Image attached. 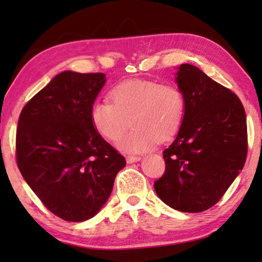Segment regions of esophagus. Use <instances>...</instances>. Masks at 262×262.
<instances>
[{"instance_id": "obj_1", "label": "esophagus", "mask_w": 262, "mask_h": 262, "mask_svg": "<svg viewBox=\"0 0 262 262\" xmlns=\"http://www.w3.org/2000/svg\"><path fill=\"white\" fill-rule=\"evenodd\" d=\"M138 161H141V157H139V156H134V155L126 156V162L127 163H135V162H138Z\"/></svg>"}]
</instances>
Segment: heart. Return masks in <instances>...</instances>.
<instances>
[{
  "label": "heart",
  "mask_w": 262,
  "mask_h": 262,
  "mask_svg": "<svg viewBox=\"0 0 262 262\" xmlns=\"http://www.w3.org/2000/svg\"><path fill=\"white\" fill-rule=\"evenodd\" d=\"M110 99L111 102L98 100L93 103L92 124L100 136L117 142L131 123V131L118 142V148L131 154L148 151L156 141L173 139L184 123L187 107L184 92L178 85L146 80L114 85Z\"/></svg>",
  "instance_id": "obj_1"
}]
</instances>
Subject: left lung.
Here are the masks:
<instances>
[{
    "mask_svg": "<svg viewBox=\"0 0 262 262\" xmlns=\"http://www.w3.org/2000/svg\"><path fill=\"white\" fill-rule=\"evenodd\" d=\"M175 81L186 96V116L163 151L166 170L154 187L168 206L202 212L218 203L245 166L246 112L237 95L194 66L181 64Z\"/></svg>",
    "mask_w": 262,
    "mask_h": 262,
    "instance_id": "left-lung-1",
    "label": "left lung"
}]
</instances>
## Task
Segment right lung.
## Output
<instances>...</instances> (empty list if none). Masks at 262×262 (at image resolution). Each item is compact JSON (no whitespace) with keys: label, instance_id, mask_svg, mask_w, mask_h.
<instances>
[{"label":"right lung","instance_id":"add662e5","mask_svg":"<svg viewBox=\"0 0 262 262\" xmlns=\"http://www.w3.org/2000/svg\"><path fill=\"white\" fill-rule=\"evenodd\" d=\"M105 83L102 73L63 71L26 103L17 121L21 175L46 209L68 222L94 217L126 164L91 120Z\"/></svg>","mask_w":262,"mask_h":262}]
</instances>
